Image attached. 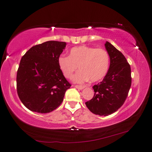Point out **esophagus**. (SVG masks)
I'll use <instances>...</instances> for the list:
<instances>
[{
  "label": "esophagus",
  "mask_w": 152,
  "mask_h": 152,
  "mask_svg": "<svg viewBox=\"0 0 152 152\" xmlns=\"http://www.w3.org/2000/svg\"><path fill=\"white\" fill-rule=\"evenodd\" d=\"M75 88H76L77 89H83L84 88H85V87H84V86H78V85L75 86Z\"/></svg>",
  "instance_id": "obj_1"
}]
</instances>
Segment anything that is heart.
I'll return each mask as SVG.
<instances>
[{
  "instance_id": "b5f03b06",
  "label": "heart",
  "mask_w": 152,
  "mask_h": 152,
  "mask_svg": "<svg viewBox=\"0 0 152 152\" xmlns=\"http://www.w3.org/2000/svg\"><path fill=\"white\" fill-rule=\"evenodd\" d=\"M58 64L67 79L73 77L79 66L81 71L74 76L75 82L84 83L88 80L96 82L102 79L108 72L110 56L104 49L80 46L71 48L69 56H60Z\"/></svg>"
}]
</instances>
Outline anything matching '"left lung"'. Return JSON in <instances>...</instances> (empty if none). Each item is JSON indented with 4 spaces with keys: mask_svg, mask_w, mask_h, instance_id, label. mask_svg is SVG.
I'll return each instance as SVG.
<instances>
[{
    "mask_svg": "<svg viewBox=\"0 0 152 152\" xmlns=\"http://www.w3.org/2000/svg\"><path fill=\"white\" fill-rule=\"evenodd\" d=\"M105 47L110 60V67L102 81L94 85V96L86 102L91 113L108 116L123 105L131 86L130 64L125 56L115 47L106 42Z\"/></svg>",
    "mask_w": 152,
    "mask_h": 152,
    "instance_id": "8db88e82",
    "label": "left lung"
}]
</instances>
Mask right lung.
<instances>
[{"label": "right lung", "instance_id": "1", "mask_svg": "<svg viewBox=\"0 0 152 152\" xmlns=\"http://www.w3.org/2000/svg\"><path fill=\"white\" fill-rule=\"evenodd\" d=\"M65 46L66 42L48 41L32 46L22 56L17 73V91L31 111L50 113L63 102L71 86L58 64Z\"/></svg>", "mask_w": 152, "mask_h": 152}]
</instances>
